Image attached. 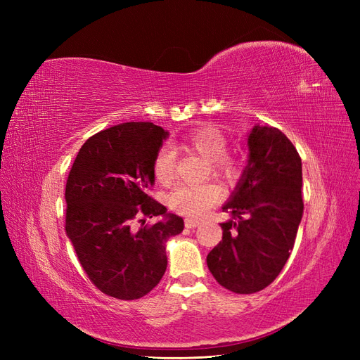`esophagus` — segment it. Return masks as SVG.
<instances>
[{
  "mask_svg": "<svg viewBox=\"0 0 360 360\" xmlns=\"http://www.w3.org/2000/svg\"><path fill=\"white\" fill-rule=\"evenodd\" d=\"M200 224L201 221L195 219V217H186V219H184V225H186V228H197Z\"/></svg>",
  "mask_w": 360,
  "mask_h": 360,
  "instance_id": "obj_1",
  "label": "esophagus"
}]
</instances>
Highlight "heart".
<instances>
[{
	"mask_svg": "<svg viewBox=\"0 0 360 360\" xmlns=\"http://www.w3.org/2000/svg\"><path fill=\"white\" fill-rule=\"evenodd\" d=\"M183 144L197 151L205 160L212 162L214 172L226 179H233L240 169V162L236 158L225 155L226 138L219 129L202 126L192 129L183 139ZM153 172L159 183L168 184L174 179V151L169 147H162L153 162ZM222 198V189L216 183L191 184L179 186L169 195L172 210L188 216H201L217 204Z\"/></svg>",
	"mask_w": 360,
	"mask_h": 360,
	"instance_id": "heart-1",
	"label": "heart"
}]
</instances>
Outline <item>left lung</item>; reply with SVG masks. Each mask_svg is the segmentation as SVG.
I'll return each instance as SVG.
<instances>
[{"label":"left lung","instance_id":"obj_1","mask_svg":"<svg viewBox=\"0 0 360 360\" xmlns=\"http://www.w3.org/2000/svg\"><path fill=\"white\" fill-rule=\"evenodd\" d=\"M249 156L222 212V242L207 255L219 284L237 294L266 288L285 266L303 214L302 160L276 127L255 124Z\"/></svg>","mask_w":360,"mask_h":360}]
</instances>
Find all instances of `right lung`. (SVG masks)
Instances as JSON below:
<instances>
[{
	"mask_svg": "<svg viewBox=\"0 0 360 360\" xmlns=\"http://www.w3.org/2000/svg\"><path fill=\"white\" fill-rule=\"evenodd\" d=\"M168 135L153 123L105 129L85 141L69 172L66 234L86 276L111 297L134 300L153 290L167 270L168 238L184 228L180 216L147 195ZM138 214L162 219L136 227Z\"/></svg>",
	"mask_w": 360,
	"mask_h": 360,
	"instance_id": "right-lung-1",
	"label": "right lung"
}]
</instances>
